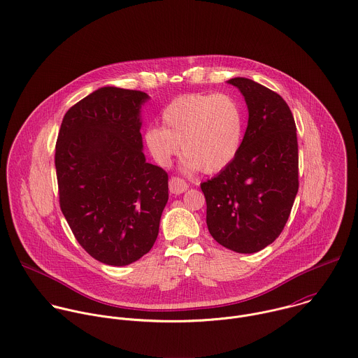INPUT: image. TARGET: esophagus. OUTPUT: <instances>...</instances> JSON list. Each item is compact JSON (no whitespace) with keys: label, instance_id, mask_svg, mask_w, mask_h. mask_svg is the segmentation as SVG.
<instances>
[{"label":"esophagus","instance_id":"esophagus-1","mask_svg":"<svg viewBox=\"0 0 358 358\" xmlns=\"http://www.w3.org/2000/svg\"><path fill=\"white\" fill-rule=\"evenodd\" d=\"M187 189H189V186L183 179H179V178H171L169 179V192L172 194H182Z\"/></svg>","mask_w":358,"mask_h":358}]
</instances>
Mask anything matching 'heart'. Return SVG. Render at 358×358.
<instances>
[{
	"mask_svg": "<svg viewBox=\"0 0 358 358\" xmlns=\"http://www.w3.org/2000/svg\"><path fill=\"white\" fill-rule=\"evenodd\" d=\"M161 126L144 131V143L152 158L168 166L180 150L186 155L183 169L217 173L238 157L244 120L241 107L229 94H185L162 111Z\"/></svg>",
	"mask_w": 358,
	"mask_h": 358,
	"instance_id": "1",
	"label": "heart"
}]
</instances>
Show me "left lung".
I'll list each match as a JSON object with an SVG mask.
<instances>
[{
	"instance_id": "left-lung-1",
	"label": "left lung",
	"mask_w": 358,
	"mask_h": 358,
	"mask_svg": "<svg viewBox=\"0 0 358 358\" xmlns=\"http://www.w3.org/2000/svg\"><path fill=\"white\" fill-rule=\"evenodd\" d=\"M228 83L244 97L247 129L238 157L201 190L211 236L251 254L278 238L289 220L299 190L296 123L278 93L245 78Z\"/></svg>"
}]
</instances>
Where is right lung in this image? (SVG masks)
I'll list each match as a JSON object with an SVG mask.
<instances>
[{"label":"right lung","instance_id":"1","mask_svg":"<svg viewBox=\"0 0 358 358\" xmlns=\"http://www.w3.org/2000/svg\"><path fill=\"white\" fill-rule=\"evenodd\" d=\"M148 99L101 87L69 108L57 138L61 211L79 244L107 265H129L151 250L168 201V173L143 152Z\"/></svg>","mask_w":358,"mask_h":358}]
</instances>
